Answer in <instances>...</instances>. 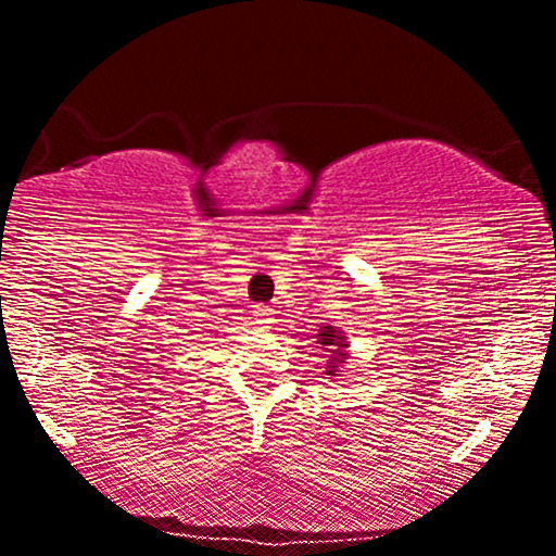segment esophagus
I'll list each match as a JSON object with an SVG mask.
<instances>
[{"instance_id":"34e87169","label":"esophagus","mask_w":556,"mask_h":556,"mask_svg":"<svg viewBox=\"0 0 556 556\" xmlns=\"http://www.w3.org/2000/svg\"><path fill=\"white\" fill-rule=\"evenodd\" d=\"M253 318L261 324L264 329H269V324H274V314L269 305H256V311H253Z\"/></svg>"}]
</instances>
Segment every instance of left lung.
Listing matches in <instances>:
<instances>
[{"mask_svg": "<svg viewBox=\"0 0 556 556\" xmlns=\"http://www.w3.org/2000/svg\"><path fill=\"white\" fill-rule=\"evenodd\" d=\"M318 344L321 350L329 353V363H327V376H340V366L348 358V348L350 344L344 342V331H340L337 327H321L316 334Z\"/></svg>", "mask_w": 556, "mask_h": 556, "instance_id": "obj_1", "label": "left lung"}]
</instances>
